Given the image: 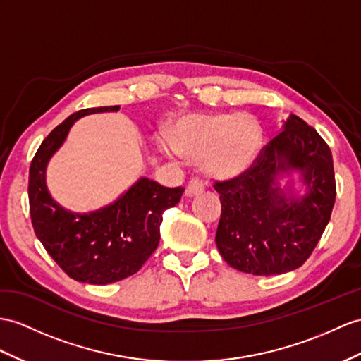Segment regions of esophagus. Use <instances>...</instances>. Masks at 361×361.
I'll return each instance as SVG.
<instances>
[{
	"label": "esophagus",
	"instance_id": "obj_1",
	"mask_svg": "<svg viewBox=\"0 0 361 361\" xmlns=\"http://www.w3.org/2000/svg\"><path fill=\"white\" fill-rule=\"evenodd\" d=\"M204 190H205V182L202 180L200 178H192V179L188 182L187 190H185V195H187L188 197H192V196L199 195V192H202Z\"/></svg>",
	"mask_w": 361,
	"mask_h": 361
}]
</instances>
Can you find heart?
<instances>
[{
	"mask_svg": "<svg viewBox=\"0 0 361 361\" xmlns=\"http://www.w3.org/2000/svg\"><path fill=\"white\" fill-rule=\"evenodd\" d=\"M161 145L170 154L204 159L205 170L216 178H233L257 161L263 130L251 114H187Z\"/></svg>",
	"mask_w": 361,
	"mask_h": 361,
	"instance_id": "heart-1",
	"label": "heart"
}]
</instances>
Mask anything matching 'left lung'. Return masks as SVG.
I'll use <instances>...</instances> for the list:
<instances>
[{
	"label": "left lung",
	"mask_w": 361,
	"mask_h": 361,
	"mask_svg": "<svg viewBox=\"0 0 361 361\" xmlns=\"http://www.w3.org/2000/svg\"><path fill=\"white\" fill-rule=\"evenodd\" d=\"M300 171L307 187L302 198L278 187L280 173ZM222 214L216 233L228 265L254 276L283 274L311 256L336 202L332 154L323 137L295 114L283 131L262 148L247 171L216 180Z\"/></svg>",
	"instance_id": "1"
}]
</instances>
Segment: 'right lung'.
I'll use <instances>...</instances> for the list:
<instances>
[{
  "label": "right lung",
  "instance_id": "1",
  "mask_svg": "<svg viewBox=\"0 0 361 361\" xmlns=\"http://www.w3.org/2000/svg\"><path fill=\"white\" fill-rule=\"evenodd\" d=\"M113 107L84 109L50 131L32 159L29 204L35 234L68 277L90 285H109L133 276L159 245L165 209L179 204L185 188H166L140 178L113 204L78 214L59 207L46 185L50 157L63 145L75 121Z\"/></svg>",
  "mask_w": 361,
  "mask_h": 361
}]
</instances>
